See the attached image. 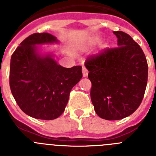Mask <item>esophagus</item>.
Returning a JSON list of instances; mask_svg holds the SVG:
<instances>
[{"instance_id": "obj_1", "label": "esophagus", "mask_w": 156, "mask_h": 156, "mask_svg": "<svg viewBox=\"0 0 156 156\" xmlns=\"http://www.w3.org/2000/svg\"><path fill=\"white\" fill-rule=\"evenodd\" d=\"M82 72H83V76L86 77L88 75V71L86 68H85L84 66H83L82 68Z\"/></svg>"}]
</instances>
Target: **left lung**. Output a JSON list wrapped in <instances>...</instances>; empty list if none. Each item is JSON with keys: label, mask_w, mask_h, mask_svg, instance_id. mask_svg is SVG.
Returning a JSON list of instances; mask_svg holds the SVG:
<instances>
[{"label": "left lung", "mask_w": 156, "mask_h": 156, "mask_svg": "<svg viewBox=\"0 0 156 156\" xmlns=\"http://www.w3.org/2000/svg\"><path fill=\"white\" fill-rule=\"evenodd\" d=\"M116 48H108L85 62L92 83L90 98L99 117L119 120L133 113L141 103L148 63L140 47L122 31H114Z\"/></svg>", "instance_id": "left-lung-1"}]
</instances>
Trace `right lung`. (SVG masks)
<instances>
[{
  "instance_id": "add662e5",
  "label": "right lung",
  "mask_w": 156,
  "mask_h": 156,
  "mask_svg": "<svg viewBox=\"0 0 156 156\" xmlns=\"http://www.w3.org/2000/svg\"><path fill=\"white\" fill-rule=\"evenodd\" d=\"M48 33L29 36L11 58V91L19 108L35 119L51 120L65 111L72 88L82 78V67L64 68L53 53H41L38 45L58 44Z\"/></svg>"
}]
</instances>
